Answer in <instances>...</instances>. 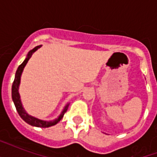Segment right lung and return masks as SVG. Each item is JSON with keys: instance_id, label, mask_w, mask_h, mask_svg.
I'll return each instance as SVG.
<instances>
[{"instance_id": "obj_1", "label": "right lung", "mask_w": 157, "mask_h": 157, "mask_svg": "<svg viewBox=\"0 0 157 157\" xmlns=\"http://www.w3.org/2000/svg\"><path fill=\"white\" fill-rule=\"evenodd\" d=\"M41 45H38L36 47H35L33 50H32L30 52L28 53V56L26 58V59L23 62V63L20 64L18 66L17 71H16L15 73V77H14V81L13 82V85H12V99L13 101V103H14V106L16 107V110L18 112V115L20 116V117L22 119L28 124L33 125V126L36 127H41V128H47V127L53 126L54 124H56L59 121H61V119L63 117L64 113L67 112V110L68 108V104L67 105L66 107H64L63 111L62 112L61 115L59 116V118L54 120V121H42V120H39L36 117H33L30 115H28L27 112H25V110L23 109V106H22V103H21L20 101V96H19V94H18V86H19V83H20V76L21 74L23 72V70L24 68V67L27 64L28 61L31 59V57L33 54V53L35 52L36 50H37L40 47Z\"/></svg>"}]
</instances>
